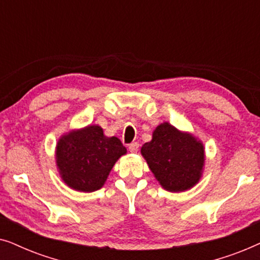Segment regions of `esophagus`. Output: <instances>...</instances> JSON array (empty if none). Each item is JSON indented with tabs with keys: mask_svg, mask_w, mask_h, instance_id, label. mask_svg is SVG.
Returning a JSON list of instances; mask_svg holds the SVG:
<instances>
[{
	"mask_svg": "<svg viewBox=\"0 0 260 260\" xmlns=\"http://www.w3.org/2000/svg\"><path fill=\"white\" fill-rule=\"evenodd\" d=\"M138 147H140V144L137 143V142H134V143H131V144H129V150L131 151V152H136L137 150H138Z\"/></svg>",
	"mask_w": 260,
	"mask_h": 260,
	"instance_id": "obj_1",
	"label": "esophagus"
}]
</instances>
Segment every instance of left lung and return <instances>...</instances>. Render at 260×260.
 I'll use <instances>...</instances> for the list:
<instances>
[{
	"instance_id": "obj_1",
	"label": "left lung",
	"mask_w": 260,
	"mask_h": 260,
	"mask_svg": "<svg viewBox=\"0 0 260 260\" xmlns=\"http://www.w3.org/2000/svg\"><path fill=\"white\" fill-rule=\"evenodd\" d=\"M141 154L159 184L169 191H184L201 179L205 148L201 141L165 122L143 144Z\"/></svg>"
}]
</instances>
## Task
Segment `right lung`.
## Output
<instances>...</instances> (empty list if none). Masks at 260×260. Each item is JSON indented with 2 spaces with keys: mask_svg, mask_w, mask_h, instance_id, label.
<instances>
[{
  "mask_svg": "<svg viewBox=\"0 0 260 260\" xmlns=\"http://www.w3.org/2000/svg\"><path fill=\"white\" fill-rule=\"evenodd\" d=\"M126 154L118 138L106 137L99 125H88L62 135L56 143V167L63 182L78 191L98 190L112 167Z\"/></svg>",
  "mask_w": 260,
  "mask_h": 260,
  "instance_id": "right-lung-1",
  "label": "right lung"
}]
</instances>
